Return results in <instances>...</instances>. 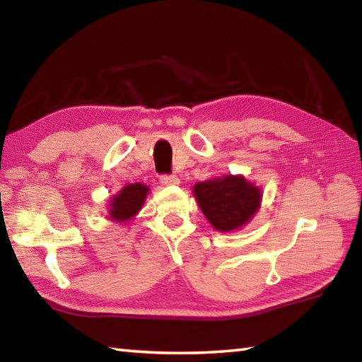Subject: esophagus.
<instances>
[{
  "instance_id": "esophagus-1",
  "label": "esophagus",
  "mask_w": 362,
  "mask_h": 362,
  "mask_svg": "<svg viewBox=\"0 0 362 362\" xmlns=\"http://www.w3.org/2000/svg\"><path fill=\"white\" fill-rule=\"evenodd\" d=\"M160 182H161V185H165V187H173L179 183V177L177 175H161Z\"/></svg>"
}]
</instances>
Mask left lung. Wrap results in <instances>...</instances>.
<instances>
[{
  "label": "left lung",
  "instance_id": "left-lung-1",
  "mask_svg": "<svg viewBox=\"0 0 362 362\" xmlns=\"http://www.w3.org/2000/svg\"><path fill=\"white\" fill-rule=\"evenodd\" d=\"M199 209L221 233L235 232L253 219L261 206L263 191L244 175L226 174L193 187Z\"/></svg>",
  "mask_w": 362,
  "mask_h": 362
}]
</instances>
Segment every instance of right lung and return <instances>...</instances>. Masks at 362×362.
Returning <instances> with one entry per match:
<instances>
[{"label": "right lung", "instance_id": "obj_1", "mask_svg": "<svg viewBox=\"0 0 362 362\" xmlns=\"http://www.w3.org/2000/svg\"><path fill=\"white\" fill-rule=\"evenodd\" d=\"M149 194V187L144 183H129L122 187L118 194L110 197L109 214L107 218L117 224L132 221L143 209L146 197Z\"/></svg>", "mask_w": 362, "mask_h": 362}]
</instances>
